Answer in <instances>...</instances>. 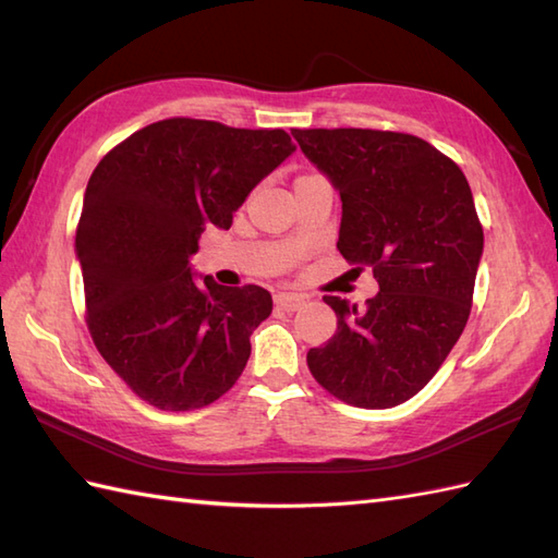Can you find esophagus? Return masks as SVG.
I'll return each mask as SVG.
<instances>
[{
	"label": "esophagus",
	"mask_w": 558,
	"mask_h": 558,
	"mask_svg": "<svg viewBox=\"0 0 558 558\" xmlns=\"http://www.w3.org/2000/svg\"><path fill=\"white\" fill-rule=\"evenodd\" d=\"M304 302H306V298L298 292H278L276 294V306L282 312H298Z\"/></svg>",
	"instance_id": "1"
}]
</instances>
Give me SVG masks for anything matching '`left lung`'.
I'll return each instance as SVG.
<instances>
[{
	"label": "left lung",
	"instance_id": "8db88e82",
	"mask_svg": "<svg viewBox=\"0 0 558 558\" xmlns=\"http://www.w3.org/2000/svg\"><path fill=\"white\" fill-rule=\"evenodd\" d=\"M342 201L338 248L369 266L364 310L324 298L338 330L306 364L328 393L396 408L432 381L468 324L484 232L458 165L426 141L376 129H292Z\"/></svg>",
	"mask_w": 558,
	"mask_h": 558
}]
</instances>
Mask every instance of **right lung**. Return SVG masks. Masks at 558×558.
I'll return each mask as SVG.
<instances>
[{
	"label": "right lung",
	"mask_w": 558,
	"mask_h": 558,
	"mask_svg": "<svg viewBox=\"0 0 558 558\" xmlns=\"http://www.w3.org/2000/svg\"><path fill=\"white\" fill-rule=\"evenodd\" d=\"M294 153L282 129L162 120L93 170L76 230L88 330L122 381L150 405H210L242 376L272 312L258 286L192 272L206 225L230 230L252 189Z\"/></svg>",
	"instance_id": "right-lung-1"
}]
</instances>
